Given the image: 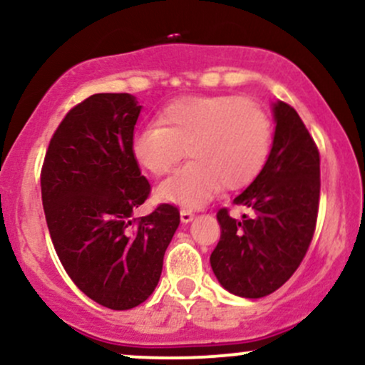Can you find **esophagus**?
<instances>
[{"mask_svg": "<svg viewBox=\"0 0 365 365\" xmlns=\"http://www.w3.org/2000/svg\"><path fill=\"white\" fill-rule=\"evenodd\" d=\"M180 220H182V223H190L194 220V212L188 211V209H182L180 211Z\"/></svg>", "mask_w": 365, "mask_h": 365, "instance_id": "esophagus-1", "label": "esophagus"}]
</instances>
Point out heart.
I'll list each match as a JSON object with an SVG mask.
<instances>
[{
	"label": "heart",
	"instance_id": "obj_1",
	"mask_svg": "<svg viewBox=\"0 0 365 365\" xmlns=\"http://www.w3.org/2000/svg\"><path fill=\"white\" fill-rule=\"evenodd\" d=\"M132 137V154L150 175H163L182 156L192 159L156 187V199L199 207L217 194L245 187L257 177L271 148V121L250 99L188 96L159 113Z\"/></svg>",
	"mask_w": 365,
	"mask_h": 365
}]
</instances>
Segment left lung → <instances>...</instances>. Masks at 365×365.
Instances as JSON below:
<instances>
[{"mask_svg":"<svg viewBox=\"0 0 365 365\" xmlns=\"http://www.w3.org/2000/svg\"><path fill=\"white\" fill-rule=\"evenodd\" d=\"M271 106L269 156L233 199L254 215L235 220L220 209L221 238L209 259L221 287L244 299H261L290 279L311 244L319 207V153L311 133L287 103Z\"/></svg>","mask_w":365,"mask_h":365,"instance_id":"obj_1","label":"left lung"}]
</instances>
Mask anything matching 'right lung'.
<instances>
[{"label": "right lung", "mask_w": 365, "mask_h": 365, "mask_svg": "<svg viewBox=\"0 0 365 365\" xmlns=\"http://www.w3.org/2000/svg\"><path fill=\"white\" fill-rule=\"evenodd\" d=\"M140 110L132 94L87 98L54 132L41 173L46 221L63 267L78 290L113 311L149 299L180 225L170 204L133 217L150 192L132 154Z\"/></svg>", "instance_id": "right-lung-1"}]
</instances>
